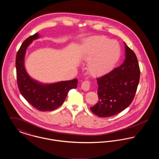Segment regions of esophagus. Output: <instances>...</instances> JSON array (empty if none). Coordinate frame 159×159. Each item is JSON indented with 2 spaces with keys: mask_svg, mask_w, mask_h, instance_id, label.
<instances>
[{
  "mask_svg": "<svg viewBox=\"0 0 159 159\" xmlns=\"http://www.w3.org/2000/svg\"><path fill=\"white\" fill-rule=\"evenodd\" d=\"M90 86H91V84L89 81H84L82 84V89L84 91H88V90H89Z\"/></svg>",
  "mask_w": 159,
  "mask_h": 159,
  "instance_id": "esophagus-1",
  "label": "esophagus"
}]
</instances>
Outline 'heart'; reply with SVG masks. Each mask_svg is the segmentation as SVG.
Instances as JSON below:
<instances>
[{"label":"heart","instance_id":"heart-1","mask_svg":"<svg viewBox=\"0 0 159 159\" xmlns=\"http://www.w3.org/2000/svg\"><path fill=\"white\" fill-rule=\"evenodd\" d=\"M120 55L119 43L106 37L90 38L82 45V59L88 61V71L94 76L107 73L117 62Z\"/></svg>","mask_w":159,"mask_h":159}]
</instances>
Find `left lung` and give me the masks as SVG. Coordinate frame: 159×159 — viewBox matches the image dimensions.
I'll list each match as a JSON object with an SVG mask.
<instances>
[{"instance_id":"obj_1","label":"left lung","mask_w":159,"mask_h":159,"mask_svg":"<svg viewBox=\"0 0 159 159\" xmlns=\"http://www.w3.org/2000/svg\"><path fill=\"white\" fill-rule=\"evenodd\" d=\"M125 59L109 73L97 79L99 100L90 110L100 117L115 116L133 102L140 79L136 55L124 42Z\"/></svg>"}]
</instances>
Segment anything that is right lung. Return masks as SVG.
<instances>
[{
	"label": "right lung",
	"mask_w": 159,
	"mask_h": 159,
	"mask_svg": "<svg viewBox=\"0 0 159 159\" xmlns=\"http://www.w3.org/2000/svg\"><path fill=\"white\" fill-rule=\"evenodd\" d=\"M39 37L37 33L29 37L19 49L16 59L17 81L21 94L29 103L40 111H50L61 105L69 91L76 88L78 80L74 79L53 84H43L28 75L25 67L26 51L32 42Z\"/></svg>",
	"instance_id": "right-lung-1"
}]
</instances>
